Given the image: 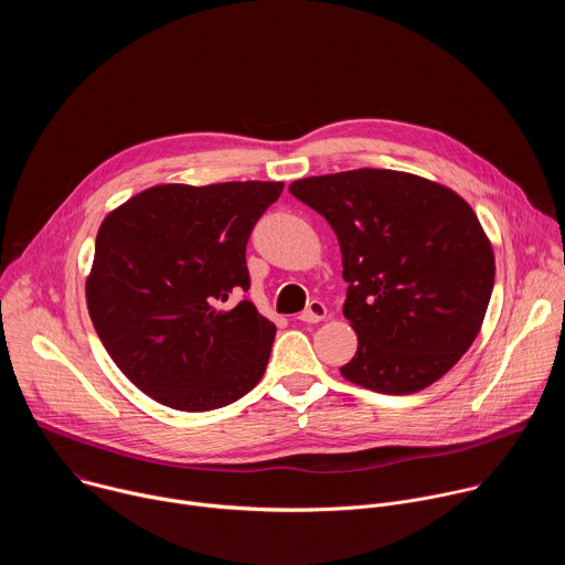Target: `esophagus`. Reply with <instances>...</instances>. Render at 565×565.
Returning <instances> with one entry per match:
<instances>
[{"label": "esophagus", "mask_w": 565, "mask_h": 565, "mask_svg": "<svg viewBox=\"0 0 565 565\" xmlns=\"http://www.w3.org/2000/svg\"><path fill=\"white\" fill-rule=\"evenodd\" d=\"M327 312H329V310H327L324 303L312 299V301L308 303V308H306L303 312H299V321H303V324H317V321L327 319Z\"/></svg>", "instance_id": "1"}]
</instances>
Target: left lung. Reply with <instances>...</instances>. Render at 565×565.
Here are the masks:
<instances>
[{
	"label": "left lung",
	"instance_id": "1",
	"mask_svg": "<svg viewBox=\"0 0 565 565\" xmlns=\"http://www.w3.org/2000/svg\"><path fill=\"white\" fill-rule=\"evenodd\" d=\"M290 194L338 234L344 317L358 351L342 375L405 395L443 377L476 340L494 290V253L449 188L393 170L295 181Z\"/></svg>",
	"mask_w": 565,
	"mask_h": 565
}]
</instances>
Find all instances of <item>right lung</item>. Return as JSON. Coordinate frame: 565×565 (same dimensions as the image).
<instances>
[{
	"label": "right lung",
	"mask_w": 565,
	"mask_h": 565,
	"mask_svg": "<svg viewBox=\"0 0 565 565\" xmlns=\"http://www.w3.org/2000/svg\"><path fill=\"white\" fill-rule=\"evenodd\" d=\"M284 183L158 185L107 214L87 306L116 366L179 412H212L264 375L275 324L246 297L248 238Z\"/></svg>",
	"instance_id": "obj_1"
}]
</instances>
